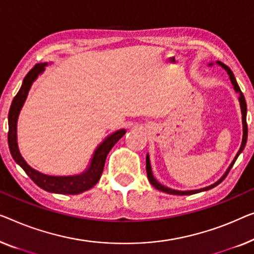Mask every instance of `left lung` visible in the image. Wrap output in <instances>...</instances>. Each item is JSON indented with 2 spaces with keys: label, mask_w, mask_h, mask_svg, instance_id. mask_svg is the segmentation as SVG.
Here are the masks:
<instances>
[{
  "label": "left lung",
  "mask_w": 254,
  "mask_h": 254,
  "mask_svg": "<svg viewBox=\"0 0 254 254\" xmlns=\"http://www.w3.org/2000/svg\"><path fill=\"white\" fill-rule=\"evenodd\" d=\"M216 63H218L220 66H222V67L226 69L228 74H229L230 81H231V83H233L234 89L236 90L238 94H240V98H238V100H240L241 110H242V121H243V139H242V145H241V148H240V150H238V152H237V154H236V157H235V159L233 160V163L230 164V166L228 167L227 172L225 173V174H223V176H222L221 179L219 180V181H216V182L214 183V185H211V186L206 187V188L198 189V190H191V191H179V190H174V189L167 188V187H165V186H163V185H160V183L158 182L157 180L153 178V174H152V171H151V165H150V158H149V154H146V174H148V179H149V181H150V183H151V185L154 187V188L158 189V190H160V191H163V192L171 193V194H192V193L200 192V191H205V190H209V189L214 188V187H216L218 185H220V183H221V182L223 181V180L226 179V176L228 175V173H229V171L231 170V167L234 166L235 161H236V159L238 158V156H240V153H241L242 151H243L244 148H245L246 141H248V124H246V112H248V111H246V102H245V97H244L243 93H242V91H241V88H240V86H238V83H237V81H236V79H235L234 73L231 72V69H230L229 67H228L227 65H225L223 63H221V62H216ZM209 65H212V64H209Z\"/></svg>",
  "instance_id": "left-lung-1"
}]
</instances>
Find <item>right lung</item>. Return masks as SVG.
I'll use <instances>...</instances> for the list:
<instances>
[{
  "mask_svg": "<svg viewBox=\"0 0 254 254\" xmlns=\"http://www.w3.org/2000/svg\"><path fill=\"white\" fill-rule=\"evenodd\" d=\"M48 64L40 63L35 64L31 71H29L26 76L24 78L23 84H21L19 91H18L16 96H14L12 103H11L10 110H9V133H8V143L10 153L14 161L23 168L25 173L32 179V181L38 185L40 188L43 190L49 191V192L55 193H66V194H76L81 193L83 191L89 190L90 188L96 185L100 180L103 168H104L105 159L110 150L113 148L123 136L126 134V130L120 129L117 130L116 133L108 136L104 141H103L100 145L97 146L96 151H95L93 158H91L89 167L87 168L86 172L81 173L80 175L74 176H50L42 174L34 168H32L21 157L18 149L17 144V120L18 116L21 108H23L25 100H26L29 88H31L32 83L34 80L38 78L40 73L45 71V66Z\"/></svg>",
  "mask_w": 254,
  "mask_h": 254,
  "instance_id": "right-lung-1",
  "label": "right lung"
}]
</instances>
